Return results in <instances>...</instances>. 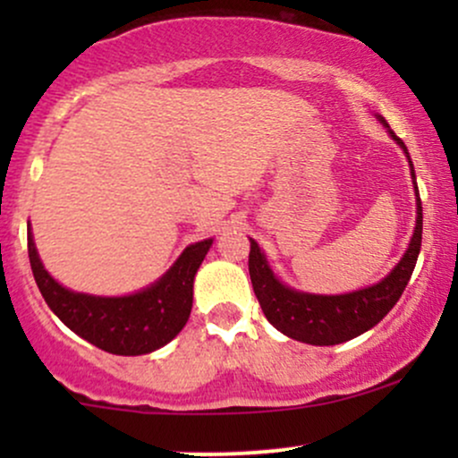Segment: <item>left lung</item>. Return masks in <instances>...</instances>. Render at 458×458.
Here are the masks:
<instances>
[{
	"label": "left lung",
	"mask_w": 458,
	"mask_h": 458,
	"mask_svg": "<svg viewBox=\"0 0 458 458\" xmlns=\"http://www.w3.org/2000/svg\"><path fill=\"white\" fill-rule=\"evenodd\" d=\"M381 123L387 127L383 118ZM390 135L407 152L404 141L392 129ZM409 165H411V176L415 181L413 163L409 161ZM415 196H418L415 198V202H418L415 230L409 250L404 251L401 262L394 267V271L386 280L375 284V286L349 293V295H308V293H297L293 288L284 286L273 276L259 243L250 239L251 250L247 265H250L251 286H254L256 297H259L262 312H265L267 320L273 327L280 329L288 338L317 346L346 343V340L375 327L396 306L415 269V262H418L420 247H422V199H420L418 185H415Z\"/></svg>",
	"instance_id": "8db88e82"
}]
</instances>
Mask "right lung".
<instances>
[{
  "mask_svg": "<svg viewBox=\"0 0 458 458\" xmlns=\"http://www.w3.org/2000/svg\"><path fill=\"white\" fill-rule=\"evenodd\" d=\"M213 239L189 245L159 282L129 297H92L60 286L36 254L28 230L31 273L47 306L68 329L114 355H144L185 327L193 303V277Z\"/></svg>",
  "mask_w": 458,
  "mask_h": 458,
  "instance_id": "add662e5",
  "label": "right lung"
}]
</instances>
